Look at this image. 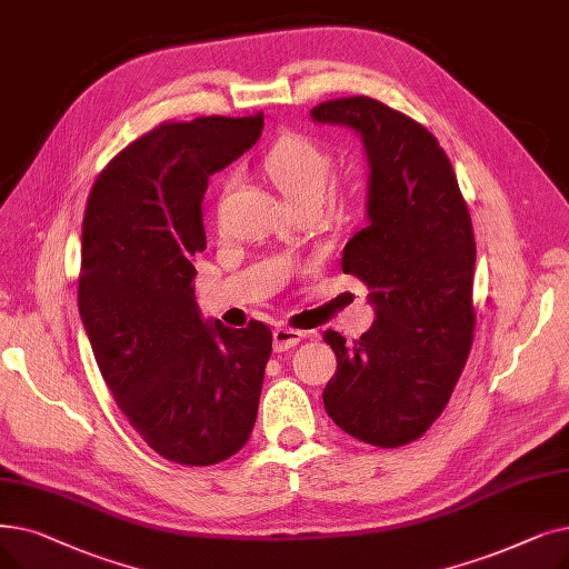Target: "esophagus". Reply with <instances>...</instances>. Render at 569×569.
Here are the masks:
<instances>
[{
  "label": "esophagus",
  "mask_w": 569,
  "mask_h": 569,
  "mask_svg": "<svg viewBox=\"0 0 569 569\" xmlns=\"http://www.w3.org/2000/svg\"><path fill=\"white\" fill-rule=\"evenodd\" d=\"M305 332L292 330L286 326H279L274 332H271V339H274V351H288L292 346H298L302 341Z\"/></svg>",
  "instance_id": "obj_1"
}]
</instances>
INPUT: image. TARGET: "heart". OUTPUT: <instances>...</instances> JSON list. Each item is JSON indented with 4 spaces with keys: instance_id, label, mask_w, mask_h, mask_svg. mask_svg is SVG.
<instances>
[{
    "instance_id": "1",
    "label": "heart",
    "mask_w": 569,
    "mask_h": 569,
    "mask_svg": "<svg viewBox=\"0 0 569 569\" xmlns=\"http://www.w3.org/2000/svg\"><path fill=\"white\" fill-rule=\"evenodd\" d=\"M262 169L269 181L295 209L302 204H320L332 181L335 160L328 148L305 134H283L269 146L262 158ZM234 177L226 179V190Z\"/></svg>"
}]
</instances>
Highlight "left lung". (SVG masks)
Here are the masks:
<instances>
[{"instance_id": "1", "label": "left lung", "mask_w": 569, "mask_h": 569, "mask_svg": "<svg viewBox=\"0 0 569 569\" xmlns=\"http://www.w3.org/2000/svg\"><path fill=\"white\" fill-rule=\"evenodd\" d=\"M311 118L351 128L365 143L369 226L343 246L341 269L372 290L377 311L353 343L323 332L337 356L323 405L343 432L395 449L437 421L472 349V218L421 122L365 94L318 104Z\"/></svg>"}]
</instances>
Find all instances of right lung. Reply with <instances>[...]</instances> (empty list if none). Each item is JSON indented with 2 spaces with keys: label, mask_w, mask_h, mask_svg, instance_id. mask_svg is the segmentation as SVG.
<instances>
[{
  "label": "right lung",
  "mask_w": 569,
  "mask_h": 569,
  "mask_svg": "<svg viewBox=\"0 0 569 569\" xmlns=\"http://www.w3.org/2000/svg\"><path fill=\"white\" fill-rule=\"evenodd\" d=\"M262 113L162 122L102 169L86 204L79 311L97 367L158 456L216 465L249 441L271 330L202 320L194 258L207 249L209 177L258 141Z\"/></svg>",
  "instance_id": "obj_1"
}]
</instances>
